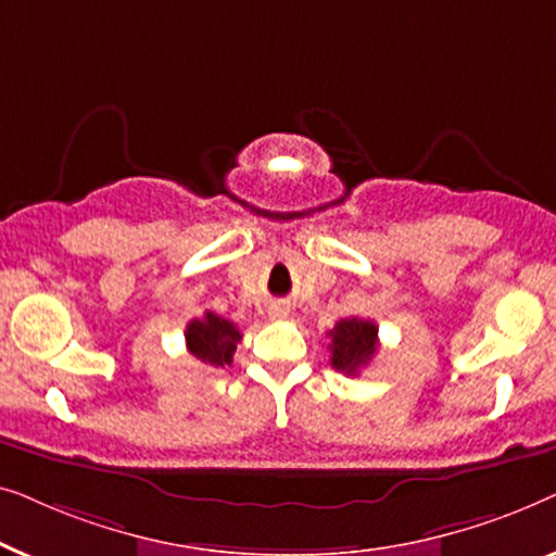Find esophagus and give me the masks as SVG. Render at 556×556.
<instances>
[{"instance_id":"esophagus-1","label":"esophagus","mask_w":556,"mask_h":556,"mask_svg":"<svg viewBox=\"0 0 556 556\" xmlns=\"http://www.w3.org/2000/svg\"><path fill=\"white\" fill-rule=\"evenodd\" d=\"M286 314V308H276V311H273V316H283Z\"/></svg>"}]
</instances>
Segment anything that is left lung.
Here are the masks:
<instances>
[{
  "mask_svg": "<svg viewBox=\"0 0 556 556\" xmlns=\"http://www.w3.org/2000/svg\"><path fill=\"white\" fill-rule=\"evenodd\" d=\"M331 337V367L344 375H359L362 367H367L371 356L379 349L377 324L367 318H341L329 331Z\"/></svg>",
  "mask_w": 556,
  "mask_h": 556,
  "instance_id": "1",
  "label": "left lung"
}]
</instances>
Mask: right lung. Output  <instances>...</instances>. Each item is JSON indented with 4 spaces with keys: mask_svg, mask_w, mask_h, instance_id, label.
<instances>
[{
    "mask_svg": "<svg viewBox=\"0 0 556 556\" xmlns=\"http://www.w3.org/2000/svg\"><path fill=\"white\" fill-rule=\"evenodd\" d=\"M185 339L189 354H194L200 362L210 367H230L242 333L232 321L207 311L202 318L187 324Z\"/></svg>",
    "mask_w": 556,
    "mask_h": 556,
    "instance_id": "add662e5",
    "label": "right lung"
}]
</instances>
